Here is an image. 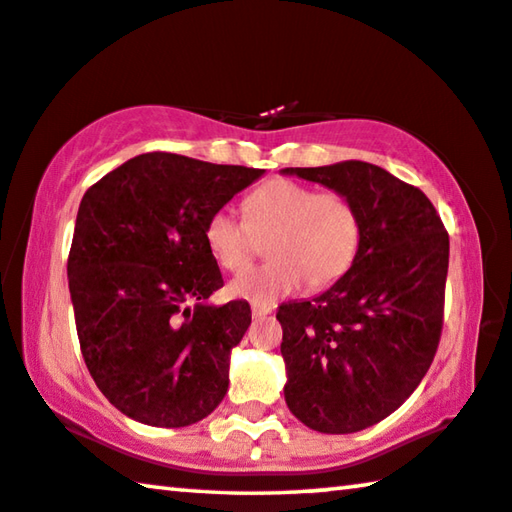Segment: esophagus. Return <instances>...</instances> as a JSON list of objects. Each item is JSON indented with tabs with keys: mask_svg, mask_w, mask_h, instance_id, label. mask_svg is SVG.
<instances>
[{
	"mask_svg": "<svg viewBox=\"0 0 512 512\" xmlns=\"http://www.w3.org/2000/svg\"><path fill=\"white\" fill-rule=\"evenodd\" d=\"M271 314V307H262V305H253V316L255 319H262V316Z\"/></svg>",
	"mask_w": 512,
	"mask_h": 512,
	"instance_id": "1",
	"label": "esophagus"
}]
</instances>
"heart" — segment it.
Here are the masks:
<instances>
[{"label":"heart","instance_id":"1","mask_svg":"<svg viewBox=\"0 0 512 512\" xmlns=\"http://www.w3.org/2000/svg\"><path fill=\"white\" fill-rule=\"evenodd\" d=\"M264 241L269 262L237 275L227 294L253 305H273L303 282L326 289L351 269L360 250L362 221L351 198L337 191L271 180L243 200V223L218 209L205 223V246L225 271H241Z\"/></svg>","mask_w":512,"mask_h":512}]
</instances>
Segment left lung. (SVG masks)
<instances>
[{"label":"left lung","instance_id":"obj_1","mask_svg":"<svg viewBox=\"0 0 512 512\" xmlns=\"http://www.w3.org/2000/svg\"><path fill=\"white\" fill-rule=\"evenodd\" d=\"M344 193L362 241L342 278L282 303L285 401L307 428L358 433L399 410L435 358L442 332L449 234L433 202L367 161L285 168Z\"/></svg>","mask_w":512,"mask_h":512}]
</instances>
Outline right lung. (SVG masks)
Masks as SVG:
<instances>
[{"label":"right lung","mask_w":512,"mask_h":512,"mask_svg":"<svg viewBox=\"0 0 512 512\" xmlns=\"http://www.w3.org/2000/svg\"><path fill=\"white\" fill-rule=\"evenodd\" d=\"M264 170L148 152L81 198L68 259L79 346L95 385L129 419L182 428L223 401L250 305L223 287L205 223Z\"/></svg>","instance_id":"add662e5"}]
</instances>
